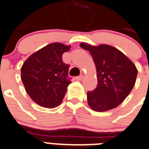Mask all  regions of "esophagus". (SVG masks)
Returning a JSON list of instances; mask_svg holds the SVG:
<instances>
[{
    "label": "esophagus",
    "instance_id": "obj_1",
    "mask_svg": "<svg viewBox=\"0 0 149 149\" xmlns=\"http://www.w3.org/2000/svg\"><path fill=\"white\" fill-rule=\"evenodd\" d=\"M82 79H83V75H80V76H79V77H77V80H82Z\"/></svg>",
    "mask_w": 149,
    "mask_h": 149
}]
</instances>
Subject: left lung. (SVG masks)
<instances>
[{"mask_svg": "<svg viewBox=\"0 0 149 149\" xmlns=\"http://www.w3.org/2000/svg\"><path fill=\"white\" fill-rule=\"evenodd\" d=\"M80 47L89 51L97 71L98 86L87 92L89 107L99 112L117 107L134 86L138 73L136 66L120 51L111 45L81 43Z\"/></svg>", "mask_w": 149, "mask_h": 149, "instance_id": "1", "label": "left lung"}]
</instances>
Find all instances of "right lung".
Segmentation results:
<instances>
[{
  "mask_svg": "<svg viewBox=\"0 0 149 149\" xmlns=\"http://www.w3.org/2000/svg\"><path fill=\"white\" fill-rule=\"evenodd\" d=\"M70 46L54 42L32 54L21 68L26 92L38 105L54 108L61 104L70 84L69 66L62 55Z\"/></svg>",
  "mask_w": 149,
  "mask_h": 149,
  "instance_id": "obj_1",
  "label": "right lung"
}]
</instances>
